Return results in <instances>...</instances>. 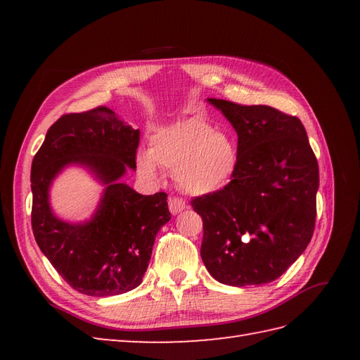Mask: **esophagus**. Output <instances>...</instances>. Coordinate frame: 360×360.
<instances>
[{
    "mask_svg": "<svg viewBox=\"0 0 360 360\" xmlns=\"http://www.w3.org/2000/svg\"><path fill=\"white\" fill-rule=\"evenodd\" d=\"M168 207H170V212L173 213V215H176V213L184 210L187 207V204L184 200H182V198L173 196V198H170V201H168Z\"/></svg>",
    "mask_w": 360,
    "mask_h": 360,
    "instance_id": "esophagus-1",
    "label": "esophagus"
}]
</instances>
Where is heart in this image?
Segmentation results:
<instances>
[{
  "instance_id": "obj_1",
  "label": "heart",
  "mask_w": 360,
  "mask_h": 360,
  "mask_svg": "<svg viewBox=\"0 0 360 360\" xmlns=\"http://www.w3.org/2000/svg\"><path fill=\"white\" fill-rule=\"evenodd\" d=\"M238 150L226 133L213 131L204 119L192 117L164 128L153 137L151 150L137 153V170L159 179L160 168L174 174L188 195H209L223 188L236 168Z\"/></svg>"
}]
</instances>
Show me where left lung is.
<instances>
[{
	"instance_id": "obj_1",
	"label": "left lung",
	"mask_w": 360,
	"mask_h": 360,
	"mask_svg": "<svg viewBox=\"0 0 360 360\" xmlns=\"http://www.w3.org/2000/svg\"><path fill=\"white\" fill-rule=\"evenodd\" d=\"M207 102L238 134V160L224 188L192 200L202 218L201 258L229 286L277 280L309 244L319 165L300 119L267 105Z\"/></svg>"
}]
</instances>
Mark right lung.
<instances>
[{"mask_svg": "<svg viewBox=\"0 0 360 360\" xmlns=\"http://www.w3.org/2000/svg\"><path fill=\"white\" fill-rule=\"evenodd\" d=\"M141 131L106 106L60 117L30 168L32 231L38 248L80 294L108 297L142 283L156 233L172 215L167 193L141 195L120 182L136 168ZM88 167L105 186L94 218L66 224L53 215L49 187L68 165Z\"/></svg>", "mask_w": 360, "mask_h": 360, "instance_id": "right-lung-1", "label": "right lung"}]
</instances>
